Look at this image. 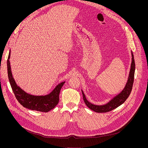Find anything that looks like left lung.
Wrapping results in <instances>:
<instances>
[{
    "instance_id": "8db88e82",
    "label": "left lung",
    "mask_w": 148,
    "mask_h": 148,
    "mask_svg": "<svg viewBox=\"0 0 148 148\" xmlns=\"http://www.w3.org/2000/svg\"><path fill=\"white\" fill-rule=\"evenodd\" d=\"M131 54H132V62H131V69H130L128 81L125 85V86L120 94L114 97L108 103L102 106H97V105L91 104L86 99V97H85L83 90H82L84 101L90 109L97 113H106L115 109L116 108H117L118 107L122 104L128 98V97L131 94L132 88H133V85L134 79V73H135V62H134L133 54L132 52H131Z\"/></svg>"
}]
</instances>
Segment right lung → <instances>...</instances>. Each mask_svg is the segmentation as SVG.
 Segmentation results:
<instances>
[{"mask_svg": "<svg viewBox=\"0 0 148 148\" xmlns=\"http://www.w3.org/2000/svg\"><path fill=\"white\" fill-rule=\"evenodd\" d=\"M10 51L7 60L8 75L12 91L18 101L23 107L30 110L42 112H48L55 107L59 101V93L65 82L57 85L56 87L50 93L46 95L35 96L27 94L21 89L15 83L11 73L10 66Z\"/></svg>", "mask_w": 148, "mask_h": 148, "instance_id": "obj_1", "label": "right lung"}]
</instances>
